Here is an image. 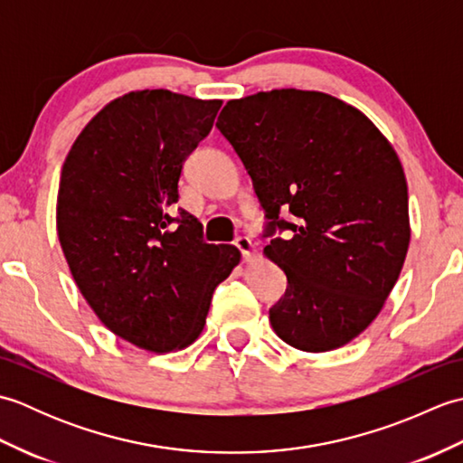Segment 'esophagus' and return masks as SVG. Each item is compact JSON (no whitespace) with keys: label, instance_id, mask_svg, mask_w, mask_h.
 <instances>
[{"label":"esophagus","instance_id":"esophagus-1","mask_svg":"<svg viewBox=\"0 0 463 463\" xmlns=\"http://www.w3.org/2000/svg\"><path fill=\"white\" fill-rule=\"evenodd\" d=\"M234 247H237L241 252H242V257L247 259V257H250V252H252V241L249 239V237H237L234 239Z\"/></svg>","mask_w":463,"mask_h":463}]
</instances>
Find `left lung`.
I'll use <instances>...</instances> for the list:
<instances>
[{"label":"left lung","mask_w":463,"mask_h":463,"mask_svg":"<svg viewBox=\"0 0 463 463\" xmlns=\"http://www.w3.org/2000/svg\"><path fill=\"white\" fill-rule=\"evenodd\" d=\"M216 129L250 175L267 237L290 234L264 249L288 280L270 308L274 332L304 352L348 344L378 317L406 260L408 184L396 151L356 107L320 91L229 101Z\"/></svg>","instance_id":"obj_1"}]
</instances>
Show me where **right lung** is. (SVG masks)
Wrapping results in <instances>:
<instances>
[{
	"label": "right lung",
	"instance_id": "add662e5",
	"mask_svg": "<svg viewBox=\"0 0 463 463\" xmlns=\"http://www.w3.org/2000/svg\"><path fill=\"white\" fill-rule=\"evenodd\" d=\"M221 105L127 93L87 123L63 163L57 234L69 270L105 326L143 350L194 342L216 284L241 260L232 244H206L193 214H171L183 163Z\"/></svg>",
	"mask_w": 463,
	"mask_h": 463
}]
</instances>
